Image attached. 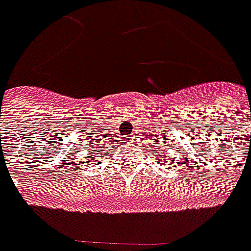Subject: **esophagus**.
Here are the masks:
<instances>
[{
	"label": "esophagus",
	"instance_id": "34e87169",
	"mask_svg": "<svg viewBox=\"0 0 251 251\" xmlns=\"http://www.w3.org/2000/svg\"><path fill=\"white\" fill-rule=\"evenodd\" d=\"M133 138H134V137H133V135H126V138H125V140L127 141V142H129V141H131V140H133Z\"/></svg>",
	"mask_w": 251,
	"mask_h": 251
}]
</instances>
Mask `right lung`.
I'll list each match as a JSON object with an SVG mask.
<instances>
[{
  "label": "right lung",
  "instance_id": "add662e5",
  "mask_svg": "<svg viewBox=\"0 0 251 251\" xmlns=\"http://www.w3.org/2000/svg\"><path fill=\"white\" fill-rule=\"evenodd\" d=\"M88 157H89V155H88ZM88 157H86V158H88Z\"/></svg>",
  "mask_w": 251,
  "mask_h": 251
}]
</instances>
